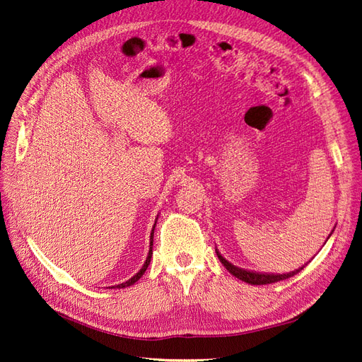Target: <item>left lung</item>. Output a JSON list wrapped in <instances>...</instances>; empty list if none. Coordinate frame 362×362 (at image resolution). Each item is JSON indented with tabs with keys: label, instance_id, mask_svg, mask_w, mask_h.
Instances as JSON below:
<instances>
[{
	"label": "left lung",
	"instance_id": "obj_1",
	"mask_svg": "<svg viewBox=\"0 0 362 362\" xmlns=\"http://www.w3.org/2000/svg\"><path fill=\"white\" fill-rule=\"evenodd\" d=\"M332 233H334V229H332ZM332 233H331V234H332ZM331 234H329V237H331ZM329 237H327V238H329ZM216 254H217L218 259H221L222 264L226 267V270H228L229 273H231V275H234V276L238 278L240 281H245V282L250 284V286H266V284H273V282H278V281H282V279H288V278L294 276L296 273H299V272L306 266V264H305V266H302V267H299V269H296V270H293V272H288V273H261V272L240 269V267L231 264V262H229L228 259H225V258L221 255V252H218L217 249H216ZM308 262H310V261H308Z\"/></svg>",
	"mask_w": 362,
	"mask_h": 362
}]
</instances>
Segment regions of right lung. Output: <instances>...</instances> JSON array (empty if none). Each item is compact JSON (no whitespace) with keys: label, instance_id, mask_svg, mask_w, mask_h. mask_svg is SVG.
Returning a JSON list of instances; mask_svg holds the SVG:
<instances>
[{"label":"right lung","instance_id":"1","mask_svg":"<svg viewBox=\"0 0 362 362\" xmlns=\"http://www.w3.org/2000/svg\"><path fill=\"white\" fill-rule=\"evenodd\" d=\"M157 218H158V216H157ZM156 223H157V221H156ZM156 223H154V228H156ZM154 228H152V233H151L149 252H148V257H146L145 264L141 266V269L136 273V275H134L133 278L128 279V281H125V282H122V284H117V286H113L112 288H125V287H129V286H133V284H136L141 276H144V273L146 272V269H148V266H149V262H151V258H152V242H154Z\"/></svg>","mask_w":362,"mask_h":362}]
</instances>
